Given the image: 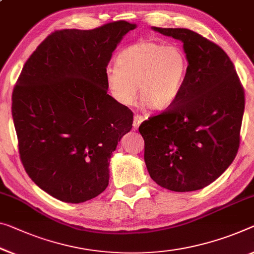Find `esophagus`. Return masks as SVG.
<instances>
[{
    "label": "esophagus",
    "instance_id": "obj_1",
    "mask_svg": "<svg viewBox=\"0 0 254 254\" xmlns=\"http://www.w3.org/2000/svg\"><path fill=\"white\" fill-rule=\"evenodd\" d=\"M144 120V117L140 116V115H135L134 117V122H132V126H134L135 129H137V128L139 127V125L143 123Z\"/></svg>",
    "mask_w": 254,
    "mask_h": 254
}]
</instances>
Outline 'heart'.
I'll return each instance as SVG.
<instances>
[{
	"instance_id": "heart-1",
	"label": "heart",
	"mask_w": 254,
	"mask_h": 254,
	"mask_svg": "<svg viewBox=\"0 0 254 254\" xmlns=\"http://www.w3.org/2000/svg\"><path fill=\"white\" fill-rule=\"evenodd\" d=\"M189 59L178 45L142 40L119 53L116 67L105 70L111 96L122 105L140 99L153 110L170 107L184 86Z\"/></svg>"
}]
</instances>
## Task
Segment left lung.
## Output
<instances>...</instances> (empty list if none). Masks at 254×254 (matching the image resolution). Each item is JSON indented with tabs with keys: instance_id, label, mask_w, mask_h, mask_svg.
<instances>
[{
	"instance_id": "8db88e82",
	"label": "left lung",
	"mask_w": 254,
	"mask_h": 254,
	"mask_svg": "<svg viewBox=\"0 0 254 254\" xmlns=\"http://www.w3.org/2000/svg\"><path fill=\"white\" fill-rule=\"evenodd\" d=\"M155 32L184 43L189 59L177 100L140 124L151 178L173 192L211 184L232 165L240 147L244 89L219 45L186 28Z\"/></svg>"
}]
</instances>
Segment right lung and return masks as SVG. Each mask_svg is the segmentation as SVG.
Returning a JSON list of instances; mask_svg holds the SVG:
<instances>
[{"label":"right lung","instance_id":"add662e5","mask_svg":"<svg viewBox=\"0 0 254 254\" xmlns=\"http://www.w3.org/2000/svg\"><path fill=\"white\" fill-rule=\"evenodd\" d=\"M125 20L91 30H56L26 61L12 93L19 155L38 187L81 203L109 185V161L131 129L132 112L108 94L105 70Z\"/></svg>","mask_w":254,"mask_h":254}]
</instances>
